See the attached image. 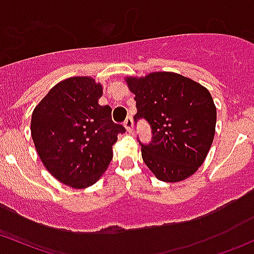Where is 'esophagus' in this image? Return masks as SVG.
Here are the masks:
<instances>
[{
    "label": "esophagus",
    "mask_w": 254,
    "mask_h": 254,
    "mask_svg": "<svg viewBox=\"0 0 254 254\" xmlns=\"http://www.w3.org/2000/svg\"><path fill=\"white\" fill-rule=\"evenodd\" d=\"M132 127H134V122H132V118H127V120L124 122V127L127 129V132H132Z\"/></svg>",
    "instance_id": "obj_1"
}]
</instances>
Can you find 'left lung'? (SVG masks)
Returning <instances> with one entry per match:
<instances>
[{
	"mask_svg": "<svg viewBox=\"0 0 254 254\" xmlns=\"http://www.w3.org/2000/svg\"><path fill=\"white\" fill-rule=\"evenodd\" d=\"M135 94L137 113L152 130V141L141 145L145 165L157 179L177 183L198 171L211 147L216 107L210 92L193 79L160 71L125 77Z\"/></svg>",
	"mask_w": 254,
	"mask_h": 254,
	"instance_id": "1",
	"label": "left lung"
}]
</instances>
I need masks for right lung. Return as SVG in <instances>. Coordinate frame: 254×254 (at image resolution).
<instances>
[{
    "instance_id": "right-lung-1",
    "label": "right lung",
    "mask_w": 254,
    "mask_h": 254,
    "mask_svg": "<svg viewBox=\"0 0 254 254\" xmlns=\"http://www.w3.org/2000/svg\"><path fill=\"white\" fill-rule=\"evenodd\" d=\"M103 87L89 76L59 82L38 103L30 131L39 158L54 178L75 189L91 187L106 172L123 125L99 106Z\"/></svg>"
}]
</instances>
